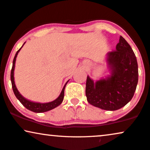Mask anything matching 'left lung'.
I'll return each mask as SVG.
<instances>
[{"label": "left lung", "mask_w": 150, "mask_h": 150, "mask_svg": "<svg viewBox=\"0 0 150 150\" xmlns=\"http://www.w3.org/2000/svg\"><path fill=\"white\" fill-rule=\"evenodd\" d=\"M107 55L111 75L95 82L87 76L86 96L94 107L115 111L133 98L138 80V63L133 50L122 36L115 50Z\"/></svg>", "instance_id": "obj_1"}]
</instances>
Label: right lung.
Returning <instances> with one entry per match:
<instances>
[{"instance_id": "1", "label": "right lung", "mask_w": 150, "mask_h": 150, "mask_svg": "<svg viewBox=\"0 0 150 150\" xmlns=\"http://www.w3.org/2000/svg\"><path fill=\"white\" fill-rule=\"evenodd\" d=\"M24 44H25V43H24ZM21 48L18 51H17L16 54H15L14 60H13L12 71H11V81H12V88H13V91H14L15 96H16L17 99L19 100L21 103L22 105L26 108V109L30 110V111H33V112L43 113V112H45V111H50V110L54 109V108L58 107L59 105H61L62 101H63L64 97V89H65L66 85V84H67L68 81L66 83L65 86H64V88H63V89H62V91L61 93H60V95H59V97L57 98L56 100H54V101H52V102H48V103H39V102H35L33 101H30V100H28L26 99V98H25L23 96H21V94L18 92V89L16 88V85H15V83H14V68H15V62H16V58L17 57V54H18V52H19L21 49Z\"/></svg>"}]
</instances>
